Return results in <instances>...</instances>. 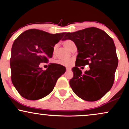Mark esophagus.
<instances>
[{"label": "esophagus", "mask_w": 129, "mask_h": 129, "mask_svg": "<svg viewBox=\"0 0 129 129\" xmlns=\"http://www.w3.org/2000/svg\"><path fill=\"white\" fill-rule=\"evenodd\" d=\"M66 70H67V71H70V70H71V69L70 67H66Z\"/></svg>", "instance_id": "obj_1"}]
</instances>
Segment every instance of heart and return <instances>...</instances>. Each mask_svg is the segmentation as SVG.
I'll use <instances>...</instances> for the list:
<instances>
[{
  "label": "heart",
  "mask_w": 129,
  "mask_h": 129,
  "mask_svg": "<svg viewBox=\"0 0 129 129\" xmlns=\"http://www.w3.org/2000/svg\"><path fill=\"white\" fill-rule=\"evenodd\" d=\"M73 43V42L72 41H71V40H68L63 42V45H64L65 47L67 49V48L70 46V45ZM56 46H55V47H54V50H55L56 49ZM72 62H73V60L71 59H62L58 60L56 62L58 63V64L63 65V66H70L71 63H72Z\"/></svg>",
  "instance_id": "1"
}]
</instances>
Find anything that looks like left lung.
Masks as SVG:
<instances>
[{
	"label": "left lung",
	"mask_w": 129,
	"mask_h": 129,
	"mask_svg": "<svg viewBox=\"0 0 129 129\" xmlns=\"http://www.w3.org/2000/svg\"><path fill=\"white\" fill-rule=\"evenodd\" d=\"M75 43L78 55L73 77L70 85L76 95L82 100L95 102L106 94L114 84L118 60L112 38L105 31L89 27L67 33L63 40ZM89 64V71L82 73L79 67Z\"/></svg>",
	"instance_id": "1"
}]
</instances>
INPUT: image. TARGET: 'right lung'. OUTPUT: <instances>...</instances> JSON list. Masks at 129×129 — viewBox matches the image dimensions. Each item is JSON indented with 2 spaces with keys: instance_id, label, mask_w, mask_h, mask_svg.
I'll return each mask as SVG.
<instances>
[{
  "instance_id": "1",
  "label": "right lung",
  "mask_w": 129,
  "mask_h": 129,
  "mask_svg": "<svg viewBox=\"0 0 129 129\" xmlns=\"http://www.w3.org/2000/svg\"><path fill=\"white\" fill-rule=\"evenodd\" d=\"M65 33L52 34L38 29H29L20 34L11 49V80L24 99L36 100L50 93L57 80L66 72V67L50 63L43 71L39 65L52 57L54 46Z\"/></svg>"
}]
</instances>
